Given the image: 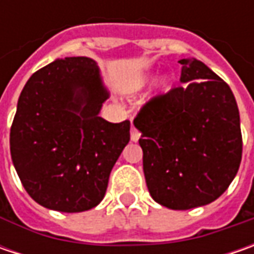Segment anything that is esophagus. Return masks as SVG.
<instances>
[{
	"label": "esophagus",
	"instance_id": "esophagus-1",
	"mask_svg": "<svg viewBox=\"0 0 254 254\" xmlns=\"http://www.w3.org/2000/svg\"><path fill=\"white\" fill-rule=\"evenodd\" d=\"M138 138H140V132L137 131V130H135V127L132 126L131 127V141L137 142L138 141Z\"/></svg>",
	"mask_w": 254,
	"mask_h": 254
}]
</instances>
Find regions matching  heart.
Listing matches in <instances>:
<instances>
[{
	"label": "heart",
	"mask_w": 254,
	"mask_h": 254,
	"mask_svg": "<svg viewBox=\"0 0 254 254\" xmlns=\"http://www.w3.org/2000/svg\"><path fill=\"white\" fill-rule=\"evenodd\" d=\"M154 77H155L154 74H148V76H147V77L144 79V83H148V82H151Z\"/></svg>",
	"instance_id": "heart-1"
}]
</instances>
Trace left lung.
<instances>
[{"mask_svg": "<svg viewBox=\"0 0 254 254\" xmlns=\"http://www.w3.org/2000/svg\"><path fill=\"white\" fill-rule=\"evenodd\" d=\"M177 87L147 103L142 168L152 199L174 210L205 206L228 190L242 160L239 109L230 87L200 61H180Z\"/></svg>", "mask_w": 254, "mask_h": 254, "instance_id": "obj_1", "label": "left lung"}]
</instances>
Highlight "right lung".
Here are the masks:
<instances>
[{"instance_id":"right-lung-1","label":"right lung","mask_w":254,"mask_h":254,"mask_svg":"<svg viewBox=\"0 0 254 254\" xmlns=\"http://www.w3.org/2000/svg\"><path fill=\"white\" fill-rule=\"evenodd\" d=\"M110 97L97 64L56 59L24 86L9 134L11 158L29 196L48 209L74 213L97 206L130 141V122L99 114Z\"/></svg>"}]
</instances>
